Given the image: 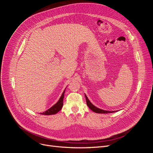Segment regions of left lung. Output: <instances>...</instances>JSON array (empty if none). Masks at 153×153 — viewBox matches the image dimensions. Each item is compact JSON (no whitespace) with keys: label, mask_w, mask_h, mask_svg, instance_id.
<instances>
[{"label":"left lung","mask_w":153,"mask_h":153,"mask_svg":"<svg viewBox=\"0 0 153 153\" xmlns=\"http://www.w3.org/2000/svg\"><path fill=\"white\" fill-rule=\"evenodd\" d=\"M85 99H86V102H87V105L92 111H93L94 112L96 113H98V114H108V113H114L115 112H117V111H108V110H104L102 109H100L98 107H96L94 105H92L91 103V101H89V100L88 99V98L87 97V96L85 94Z\"/></svg>","instance_id":"8db88e82"}]
</instances>
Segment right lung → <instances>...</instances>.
<instances>
[{"instance_id": "add662e5", "label": "right lung", "mask_w": 153, "mask_h": 153, "mask_svg": "<svg viewBox=\"0 0 153 153\" xmlns=\"http://www.w3.org/2000/svg\"><path fill=\"white\" fill-rule=\"evenodd\" d=\"M66 87L65 88V89H64V92H62L61 98H59V100L57 102L55 103L54 105H53L52 107L50 108L47 110H46L45 112H44L43 113H41V114L47 115H53V114H57L58 112H59V111L62 109V106H63V99H64V93H65V90L66 89Z\"/></svg>"}]
</instances>
